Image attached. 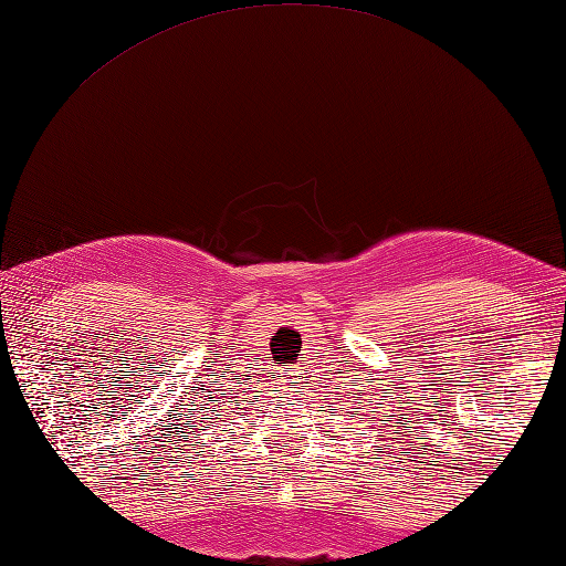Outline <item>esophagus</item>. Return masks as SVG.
<instances>
[{"mask_svg": "<svg viewBox=\"0 0 566 566\" xmlns=\"http://www.w3.org/2000/svg\"><path fill=\"white\" fill-rule=\"evenodd\" d=\"M294 382H296V373H294V370H284V373H282V385L292 387Z\"/></svg>", "mask_w": 566, "mask_h": 566, "instance_id": "esophagus-1", "label": "esophagus"}]
</instances>
